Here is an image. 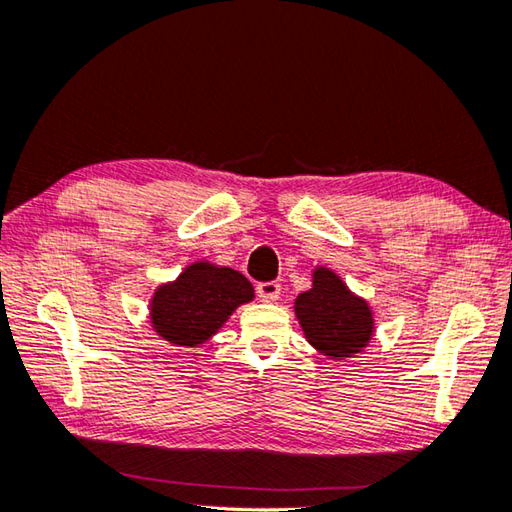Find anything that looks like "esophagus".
<instances>
[{
  "mask_svg": "<svg viewBox=\"0 0 512 512\" xmlns=\"http://www.w3.org/2000/svg\"><path fill=\"white\" fill-rule=\"evenodd\" d=\"M279 293H282V286H279L277 282H264V284L257 286V295H259V299H262V302H266V304L277 302Z\"/></svg>",
  "mask_w": 512,
  "mask_h": 512,
  "instance_id": "obj_1",
  "label": "esophagus"
}]
</instances>
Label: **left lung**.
Segmentation results:
<instances>
[{"label": "left lung", "mask_w": 512, "mask_h": 512, "mask_svg": "<svg viewBox=\"0 0 512 512\" xmlns=\"http://www.w3.org/2000/svg\"><path fill=\"white\" fill-rule=\"evenodd\" d=\"M310 282L293 306L306 342L335 362L364 353L375 337V313L368 299L353 293L328 266H315Z\"/></svg>", "instance_id": "left-lung-1"}]
</instances>
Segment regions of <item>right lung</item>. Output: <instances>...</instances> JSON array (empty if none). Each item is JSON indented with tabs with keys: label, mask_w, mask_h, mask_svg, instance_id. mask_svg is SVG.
I'll use <instances>...</instances> for the list:
<instances>
[{
	"label": "right lung",
	"mask_w": 512,
	"mask_h": 512,
	"mask_svg": "<svg viewBox=\"0 0 512 512\" xmlns=\"http://www.w3.org/2000/svg\"><path fill=\"white\" fill-rule=\"evenodd\" d=\"M253 299L255 288L239 270L197 259L175 279L155 286L148 322L166 344L197 348L215 337L239 306Z\"/></svg>",
	"instance_id": "add662e5"
}]
</instances>
